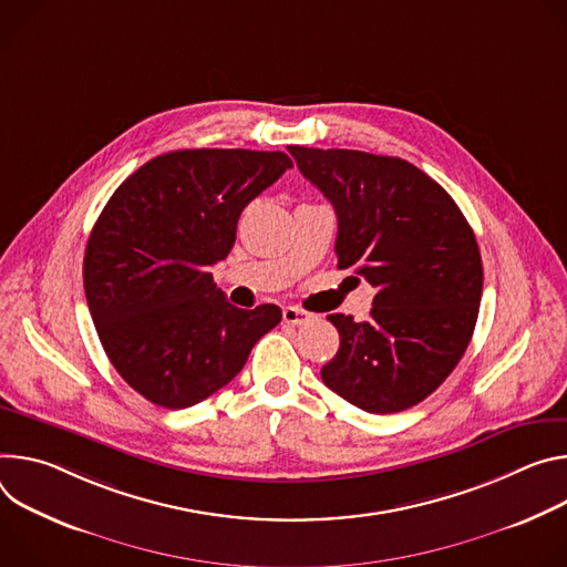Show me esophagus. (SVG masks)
Here are the masks:
<instances>
[{
    "label": "esophagus",
    "mask_w": 567,
    "mask_h": 567,
    "mask_svg": "<svg viewBox=\"0 0 567 567\" xmlns=\"http://www.w3.org/2000/svg\"><path fill=\"white\" fill-rule=\"evenodd\" d=\"M310 320V312L299 306H286L284 308V322L286 324H303Z\"/></svg>",
    "instance_id": "esophagus-1"
}]
</instances>
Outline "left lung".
Instances as JSON below:
<instances>
[{"mask_svg":"<svg viewBox=\"0 0 567 567\" xmlns=\"http://www.w3.org/2000/svg\"><path fill=\"white\" fill-rule=\"evenodd\" d=\"M338 216L340 270L373 288L367 322L333 312L340 349L322 381L351 405L392 414L442 385L477 322L482 257L455 200L401 157L288 146Z\"/></svg>","mask_w":567,"mask_h":567,"instance_id":"1","label":"left lung"}]
</instances>
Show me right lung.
Wrapping results in <instances>:
<instances>
[{"instance_id": "right-lung-1", "label": "right lung", "mask_w": 567, "mask_h": 567, "mask_svg": "<svg viewBox=\"0 0 567 567\" xmlns=\"http://www.w3.org/2000/svg\"><path fill=\"white\" fill-rule=\"evenodd\" d=\"M288 168L281 151H173L103 207L85 247V297L110 362L146 401H205L281 322L275 303L231 306L209 270L234 247L240 212Z\"/></svg>"}]
</instances>
